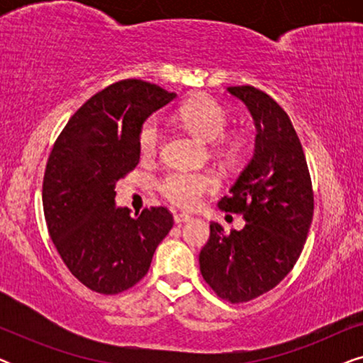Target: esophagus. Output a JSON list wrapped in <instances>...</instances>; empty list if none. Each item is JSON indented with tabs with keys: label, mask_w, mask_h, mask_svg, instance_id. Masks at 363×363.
<instances>
[{
	"label": "esophagus",
	"mask_w": 363,
	"mask_h": 363,
	"mask_svg": "<svg viewBox=\"0 0 363 363\" xmlns=\"http://www.w3.org/2000/svg\"><path fill=\"white\" fill-rule=\"evenodd\" d=\"M173 220H175L177 225H182V223L190 221L191 216L186 215V213H175V215H173Z\"/></svg>",
	"instance_id": "obj_1"
}]
</instances>
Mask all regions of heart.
Instances as JSON below:
<instances>
[{
	"mask_svg": "<svg viewBox=\"0 0 363 363\" xmlns=\"http://www.w3.org/2000/svg\"><path fill=\"white\" fill-rule=\"evenodd\" d=\"M178 118L191 133L205 142H216L225 135L230 125L226 108L210 97L193 99L183 104ZM162 143V123L158 117H148L138 132V150L143 158L157 155ZM223 155L236 158L241 153V143L236 138L223 137L218 143ZM162 195L180 208H196L203 196L216 191L218 178L211 172L172 170L158 183Z\"/></svg>",
	"mask_w": 363,
	"mask_h": 363,
	"instance_id": "1",
	"label": "heart"
}]
</instances>
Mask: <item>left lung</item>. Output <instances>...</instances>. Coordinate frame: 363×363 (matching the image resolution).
<instances>
[{
  "instance_id": "left-lung-1",
  "label": "left lung",
  "mask_w": 363,
  "mask_h": 363,
  "mask_svg": "<svg viewBox=\"0 0 363 363\" xmlns=\"http://www.w3.org/2000/svg\"><path fill=\"white\" fill-rule=\"evenodd\" d=\"M256 125L255 153L223 196V211L240 213L246 225L226 235L211 223L200 252L203 279L221 299L238 304L276 287L299 259L314 213L304 150L287 113L252 86L228 87Z\"/></svg>"
}]
</instances>
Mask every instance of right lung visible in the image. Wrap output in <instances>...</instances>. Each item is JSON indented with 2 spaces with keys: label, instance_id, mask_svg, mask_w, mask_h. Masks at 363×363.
Returning <instances> with one entry per match:
<instances>
[{
  "label": "right lung",
  "instance_id": "add662e5",
  "mask_svg": "<svg viewBox=\"0 0 363 363\" xmlns=\"http://www.w3.org/2000/svg\"><path fill=\"white\" fill-rule=\"evenodd\" d=\"M175 97L140 79L118 81L89 99L54 143L43 182L44 218L64 264L89 289L118 294L135 286L172 230L167 208L130 216L116 206V183L140 160L142 123Z\"/></svg>",
  "mask_w": 363,
  "mask_h": 363
}]
</instances>
